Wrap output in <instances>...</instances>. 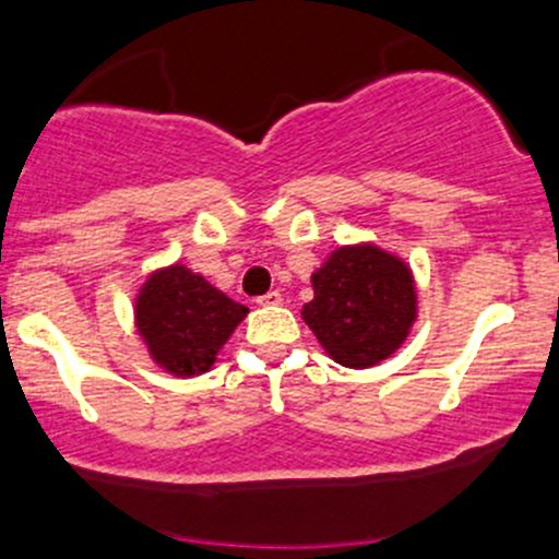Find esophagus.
Returning a JSON list of instances; mask_svg holds the SVG:
<instances>
[{
  "instance_id": "34e87169",
  "label": "esophagus",
  "mask_w": 559,
  "mask_h": 559,
  "mask_svg": "<svg viewBox=\"0 0 559 559\" xmlns=\"http://www.w3.org/2000/svg\"><path fill=\"white\" fill-rule=\"evenodd\" d=\"M281 300H284V297H281V292L278 289H273V292H267V295H262L259 297V306H281Z\"/></svg>"
}]
</instances>
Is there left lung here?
Masks as SVG:
<instances>
[{
  "instance_id": "obj_1",
  "label": "left lung",
  "mask_w": 559,
  "mask_h": 559,
  "mask_svg": "<svg viewBox=\"0 0 559 559\" xmlns=\"http://www.w3.org/2000/svg\"><path fill=\"white\" fill-rule=\"evenodd\" d=\"M302 319L343 368H373L392 357L416 321L408 264L373 243L341 246L311 275Z\"/></svg>"
}]
</instances>
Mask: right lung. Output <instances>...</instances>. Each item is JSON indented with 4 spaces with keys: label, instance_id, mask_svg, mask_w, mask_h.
Returning a JSON list of instances; mask_svg holds the SVG:
<instances>
[{
    "label": "right lung",
    "instance_id": "right-lung-1",
    "mask_svg": "<svg viewBox=\"0 0 559 559\" xmlns=\"http://www.w3.org/2000/svg\"><path fill=\"white\" fill-rule=\"evenodd\" d=\"M246 313L183 264L154 270L134 297V324L151 359L180 379L207 373Z\"/></svg>",
    "mask_w": 559,
    "mask_h": 559
}]
</instances>
